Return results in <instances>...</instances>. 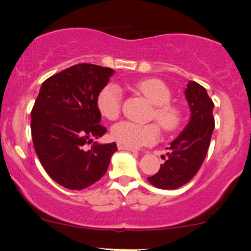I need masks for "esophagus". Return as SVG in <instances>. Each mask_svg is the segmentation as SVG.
Listing matches in <instances>:
<instances>
[{"mask_svg": "<svg viewBox=\"0 0 251 251\" xmlns=\"http://www.w3.org/2000/svg\"><path fill=\"white\" fill-rule=\"evenodd\" d=\"M118 149L120 150H127V151H136L134 148H129V147H126V146H123V145H118Z\"/></svg>", "mask_w": 251, "mask_h": 251, "instance_id": "34e87169", "label": "esophagus"}]
</instances>
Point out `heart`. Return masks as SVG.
Masks as SVG:
<instances>
[{"label": "heart", "instance_id": "1", "mask_svg": "<svg viewBox=\"0 0 251 251\" xmlns=\"http://www.w3.org/2000/svg\"><path fill=\"white\" fill-rule=\"evenodd\" d=\"M135 88L155 105L152 117L160 127L165 132L175 131L180 124V111L170 103L172 95L169 87L158 79H146L136 83ZM122 103V89L112 82L103 87L96 98V106L100 113L110 120L118 118ZM111 136L119 145L139 148L155 143L159 138V129L155 124L141 125L123 120L112 126Z\"/></svg>", "mask_w": 251, "mask_h": 251}]
</instances>
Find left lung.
<instances>
[{"mask_svg":"<svg viewBox=\"0 0 251 251\" xmlns=\"http://www.w3.org/2000/svg\"><path fill=\"white\" fill-rule=\"evenodd\" d=\"M185 95L190 108L189 123L166 148L169 152L158 172L148 176V181L160 189H176L193 179L204 162L215 128V104L204 87L189 81Z\"/></svg>","mask_w":251,"mask_h":251,"instance_id":"8db88e82","label":"left lung"}]
</instances>
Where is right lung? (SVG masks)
Instances as JSON below:
<instances>
[{
    "label": "right lung",
    "mask_w": 251,
    "mask_h": 251,
    "mask_svg": "<svg viewBox=\"0 0 251 251\" xmlns=\"http://www.w3.org/2000/svg\"><path fill=\"white\" fill-rule=\"evenodd\" d=\"M115 71L76 64L45 80L31 112L33 145L50 178L72 190L99 181L108 170L117 145H100L106 132L96 106L100 91Z\"/></svg>",
    "instance_id": "obj_1"
}]
</instances>
